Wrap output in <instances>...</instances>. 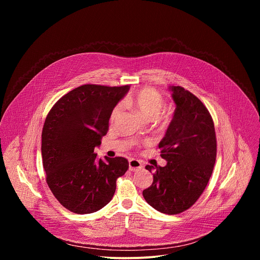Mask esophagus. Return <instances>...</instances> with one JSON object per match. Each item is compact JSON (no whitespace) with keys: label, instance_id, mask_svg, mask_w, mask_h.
I'll return each instance as SVG.
<instances>
[{"label":"esophagus","instance_id":"esophagus-1","mask_svg":"<svg viewBox=\"0 0 260 260\" xmlns=\"http://www.w3.org/2000/svg\"><path fill=\"white\" fill-rule=\"evenodd\" d=\"M142 168H143V165H142V162L140 160L135 159V158H131L128 160V169H129V171L136 172V171H138V170H140Z\"/></svg>","mask_w":260,"mask_h":260}]
</instances>
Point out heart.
<instances>
[{"label":"heart","instance_id":"obj_1","mask_svg":"<svg viewBox=\"0 0 260 260\" xmlns=\"http://www.w3.org/2000/svg\"><path fill=\"white\" fill-rule=\"evenodd\" d=\"M124 106L137 111L143 117L148 120L155 119L164 107L162 95L154 88L145 87L137 92L126 96L123 101ZM120 112V106H116L112 113L111 120H114Z\"/></svg>","mask_w":260,"mask_h":260}]
</instances>
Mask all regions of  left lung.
I'll use <instances>...</instances> for the list:
<instances>
[{
    "label": "left lung",
    "instance_id": "1",
    "mask_svg": "<svg viewBox=\"0 0 260 260\" xmlns=\"http://www.w3.org/2000/svg\"><path fill=\"white\" fill-rule=\"evenodd\" d=\"M169 89L176 109L158 145L168 162L146 166L154 174L143 197L155 210L175 215L189 209L204 192L214 169L217 143L213 119L201 100L181 86Z\"/></svg>",
    "mask_w": 260,
    "mask_h": 260
}]
</instances>
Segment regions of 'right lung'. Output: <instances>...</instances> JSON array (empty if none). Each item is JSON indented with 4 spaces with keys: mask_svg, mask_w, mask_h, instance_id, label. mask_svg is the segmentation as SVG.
Masks as SVG:
<instances>
[{
    "mask_svg": "<svg viewBox=\"0 0 260 260\" xmlns=\"http://www.w3.org/2000/svg\"><path fill=\"white\" fill-rule=\"evenodd\" d=\"M129 85L84 84L61 96L51 108L42 131V159L46 182L69 211L89 214L112 200L117 178L128 169L124 157L98 159L94 147Z\"/></svg>",
    "mask_w": 260,
    "mask_h": 260,
    "instance_id": "1",
    "label": "right lung"
}]
</instances>
